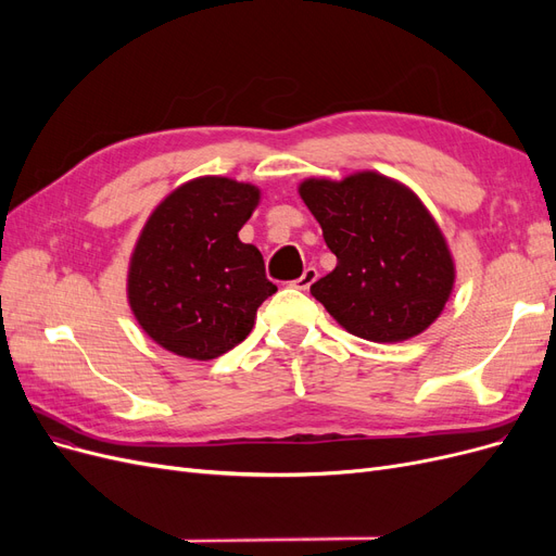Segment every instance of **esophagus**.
I'll use <instances>...</instances> for the list:
<instances>
[{
  "instance_id": "obj_1",
  "label": "esophagus",
  "mask_w": 556,
  "mask_h": 556,
  "mask_svg": "<svg viewBox=\"0 0 556 556\" xmlns=\"http://www.w3.org/2000/svg\"><path fill=\"white\" fill-rule=\"evenodd\" d=\"M315 280H317V268L315 266H306L304 274H301L296 280H292V288L308 290Z\"/></svg>"
}]
</instances>
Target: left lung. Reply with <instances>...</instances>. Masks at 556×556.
<instances>
[{"label":"left lung","mask_w":556,"mask_h":556,"mask_svg":"<svg viewBox=\"0 0 556 556\" xmlns=\"http://www.w3.org/2000/svg\"><path fill=\"white\" fill-rule=\"evenodd\" d=\"M299 194L323 227L336 268L311 294L345 331L374 343L422 333L445 308L454 262L413 190L376 172L306 178Z\"/></svg>","instance_id":"left-lung-1"}]
</instances>
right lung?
Listing matches in <instances>:
<instances>
[{"mask_svg":"<svg viewBox=\"0 0 556 556\" xmlns=\"http://www.w3.org/2000/svg\"><path fill=\"white\" fill-rule=\"evenodd\" d=\"M257 204L255 185L204 176L180 185L148 217L129 260L127 296L141 329L174 355H225L276 294L262 252L239 239Z\"/></svg>","mask_w":556,"mask_h":556,"instance_id":"1","label":"right lung"}]
</instances>
